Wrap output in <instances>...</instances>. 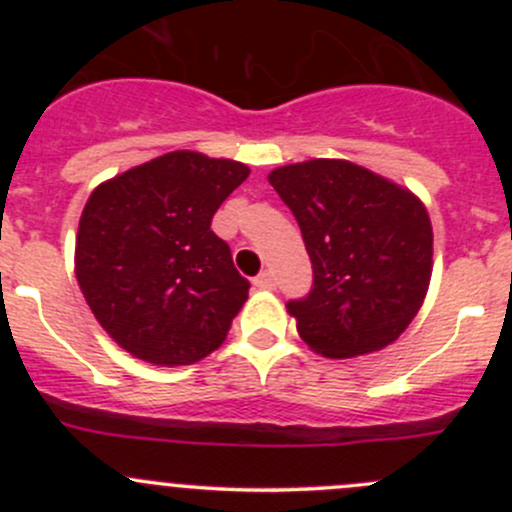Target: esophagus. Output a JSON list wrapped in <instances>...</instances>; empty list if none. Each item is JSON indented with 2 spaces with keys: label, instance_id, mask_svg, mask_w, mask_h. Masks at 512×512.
<instances>
[{
  "label": "esophagus",
  "instance_id": "34e87169",
  "mask_svg": "<svg viewBox=\"0 0 512 512\" xmlns=\"http://www.w3.org/2000/svg\"><path fill=\"white\" fill-rule=\"evenodd\" d=\"M255 287H260V289H275V287H277L275 275H272L270 270H262L260 275L255 277Z\"/></svg>",
  "mask_w": 512,
  "mask_h": 512
}]
</instances>
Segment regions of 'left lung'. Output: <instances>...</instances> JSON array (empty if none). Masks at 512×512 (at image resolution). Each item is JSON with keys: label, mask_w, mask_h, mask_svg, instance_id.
<instances>
[{"label": "left lung", "mask_w": 512, "mask_h": 512, "mask_svg": "<svg viewBox=\"0 0 512 512\" xmlns=\"http://www.w3.org/2000/svg\"><path fill=\"white\" fill-rule=\"evenodd\" d=\"M267 178L297 218L312 260V292L287 302L299 337L329 359L396 342L431 282L433 230L421 200L337 158L282 165Z\"/></svg>", "instance_id": "8db88e82"}]
</instances>
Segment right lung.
I'll use <instances>...</instances> for the list:
<instances>
[{
    "mask_svg": "<svg viewBox=\"0 0 512 512\" xmlns=\"http://www.w3.org/2000/svg\"><path fill=\"white\" fill-rule=\"evenodd\" d=\"M250 175L245 163L173 151L106 180L76 232V280L113 342L185 366L225 342L250 282L210 223Z\"/></svg>",
    "mask_w": 512,
    "mask_h": 512,
    "instance_id": "right-lung-1",
    "label": "right lung"
}]
</instances>
